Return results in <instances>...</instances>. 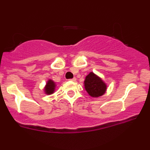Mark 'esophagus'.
Masks as SVG:
<instances>
[{
    "label": "esophagus",
    "instance_id": "esophagus-1",
    "mask_svg": "<svg viewBox=\"0 0 150 150\" xmlns=\"http://www.w3.org/2000/svg\"><path fill=\"white\" fill-rule=\"evenodd\" d=\"M70 80H71V81H73V82H75V81H76V78H75V77H73V79H70Z\"/></svg>",
    "mask_w": 150,
    "mask_h": 150
}]
</instances>
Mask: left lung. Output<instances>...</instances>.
I'll return each mask as SVG.
<instances>
[{"mask_svg":"<svg viewBox=\"0 0 150 150\" xmlns=\"http://www.w3.org/2000/svg\"><path fill=\"white\" fill-rule=\"evenodd\" d=\"M85 90L92 97H99L105 94L107 86L99 76L92 72L89 73L84 81Z\"/></svg>","mask_w":150,"mask_h":150,"instance_id":"left-lung-1","label":"left lung"}]
</instances>
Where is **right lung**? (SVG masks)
Masks as SVG:
<instances>
[{
  "mask_svg": "<svg viewBox=\"0 0 150 150\" xmlns=\"http://www.w3.org/2000/svg\"><path fill=\"white\" fill-rule=\"evenodd\" d=\"M56 89V83L52 80H49L47 81V83L44 87V92L46 94H52L55 92Z\"/></svg>",
  "mask_w": 150,
  "mask_h": 150,
  "instance_id": "right-lung-1",
  "label": "right lung"
}]
</instances>
